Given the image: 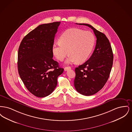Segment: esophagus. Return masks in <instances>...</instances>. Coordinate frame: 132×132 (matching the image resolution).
I'll use <instances>...</instances> for the list:
<instances>
[{"label":"esophagus","mask_w":132,"mask_h":132,"mask_svg":"<svg viewBox=\"0 0 132 132\" xmlns=\"http://www.w3.org/2000/svg\"><path fill=\"white\" fill-rule=\"evenodd\" d=\"M71 69V67H65V68H64V70L66 71H67V70H68V69Z\"/></svg>","instance_id":"esophagus-1"}]
</instances>
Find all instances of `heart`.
Listing matches in <instances>:
<instances>
[{
  "label": "heart",
  "instance_id": "1",
  "mask_svg": "<svg viewBox=\"0 0 132 132\" xmlns=\"http://www.w3.org/2000/svg\"><path fill=\"white\" fill-rule=\"evenodd\" d=\"M59 44L52 47L54 55L62 61L68 54L66 63L85 62L91 53L95 44V37L92 32L77 28L64 31L59 38Z\"/></svg>",
  "mask_w": 132,
  "mask_h": 132
}]
</instances>
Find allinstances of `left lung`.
<instances>
[{"instance_id":"left-lung-1","label":"left lung","mask_w":132,"mask_h":132,"mask_svg":"<svg viewBox=\"0 0 132 132\" xmlns=\"http://www.w3.org/2000/svg\"><path fill=\"white\" fill-rule=\"evenodd\" d=\"M90 28L96 38L94 51L88 60L75 68L76 90L89 96L100 91L106 84L113 65V54L108 39L102 32L87 24H77Z\"/></svg>"}]
</instances>
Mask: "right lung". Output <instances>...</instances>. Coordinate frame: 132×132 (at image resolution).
<instances>
[{"instance_id":"right-lung-1","label":"right lung","mask_w":132,"mask_h":132,"mask_svg":"<svg viewBox=\"0 0 132 132\" xmlns=\"http://www.w3.org/2000/svg\"><path fill=\"white\" fill-rule=\"evenodd\" d=\"M60 22L39 25L22 39L18 53V70L27 89L38 97L51 94L64 69L53 59L52 47Z\"/></svg>"}]
</instances>
